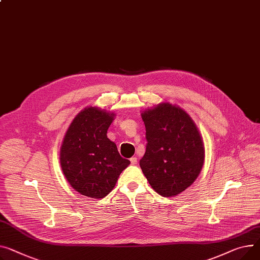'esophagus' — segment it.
I'll return each mask as SVG.
<instances>
[{
    "label": "esophagus",
    "instance_id": "obj_1",
    "mask_svg": "<svg viewBox=\"0 0 260 260\" xmlns=\"http://www.w3.org/2000/svg\"><path fill=\"white\" fill-rule=\"evenodd\" d=\"M137 163H138V159H137L136 157L131 158V164H132V165H136Z\"/></svg>",
    "mask_w": 260,
    "mask_h": 260
}]
</instances>
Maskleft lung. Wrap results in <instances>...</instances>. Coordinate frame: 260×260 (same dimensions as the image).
Here are the masks:
<instances>
[{
    "label": "left lung",
    "instance_id": "left-lung-1",
    "mask_svg": "<svg viewBox=\"0 0 260 260\" xmlns=\"http://www.w3.org/2000/svg\"><path fill=\"white\" fill-rule=\"evenodd\" d=\"M141 116L147 144L140 167L155 192L176 197L197 180L202 170V137L190 116L168 102L144 111Z\"/></svg>",
    "mask_w": 260,
    "mask_h": 260
}]
</instances>
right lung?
Returning <instances> with one entry per match:
<instances>
[{
    "instance_id": "add662e5",
    "label": "right lung",
    "mask_w": 260,
    "mask_h": 260,
    "mask_svg": "<svg viewBox=\"0 0 260 260\" xmlns=\"http://www.w3.org/2000/svg\"><path fill=\"white\" fill-rule=\"evenodd\" d=\"M114 116L95 107L85 108L64 135L59 158L61 170L69 184L82 196L105 198L131 164L107 136Z\"/></svg>"
}]
</instances>
